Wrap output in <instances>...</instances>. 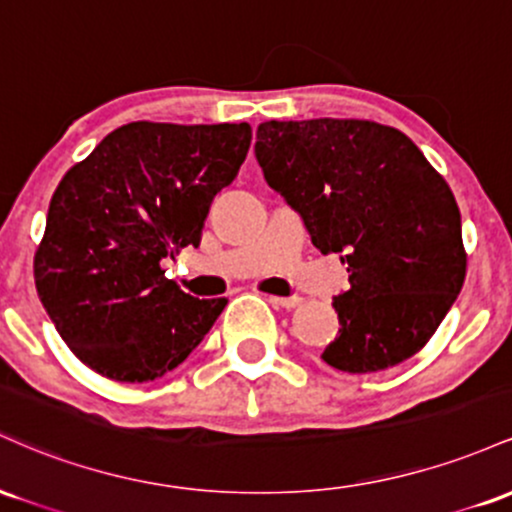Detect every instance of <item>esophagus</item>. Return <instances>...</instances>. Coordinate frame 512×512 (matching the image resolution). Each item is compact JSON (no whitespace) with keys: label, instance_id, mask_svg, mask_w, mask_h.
I'll return each instance as SVG.
<instances>
[{"label":"esophagus","instance_id":"obj_1","mask_svg":"<svg viewBox=\"0 0 512 512\" xmlns=\"http://www.w3.org/2000/svg\"><path fill=\"white\" fill-rule=\"evenodd\" d=\"M269 303L291 310V308H298V305L303 303V298L301 296H269Z\"/></svg>","mask_w":512,"mask_h":512}]
</instances>
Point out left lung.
<instances>
[{"label": "left lung", "mask_w": 512, "mask_h": 512, "mask_svg": "<svg viewBox=\"0 0 512 512\" xmlns=\"http://www.w3.org/2000/svg\"><path fill=\"white\" fill-rule=\"evenodd\" d=\"M257 163L351 289L334 298L344 373H375L426 346L467 274L455 195L407 134L370 120L262 122Z\"/></svg>", "instance_id": "obj_1"}]
</instances>
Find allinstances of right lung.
I'll use <instances>...</instances> for the list:
<instances>
[{
	"label": "right lung",
	"mask_w": 512,
	"mask_h": 512,
	"mask_svg": "<svg viewBox=\"0 0 512 512\" xmlns=\"http://www.w3.org/2000/svg\"><path fill=\"white\" fill-rule=\"evenodd\" d=\"M240 125L129 122L67 170L35 250V289L72 354L103 378L146 383L178 368L226 298L199 301L163 257L199 245L216 192L248 156Z\"/></svg>",
	"instance_id": "obj_1"
}]
</instances>
